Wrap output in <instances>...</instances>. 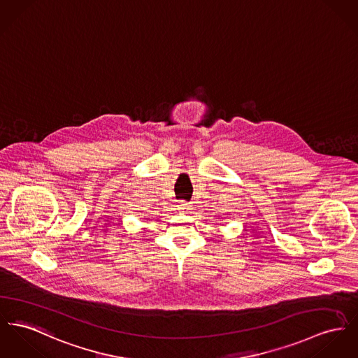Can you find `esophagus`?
<instances>
[{"instance_id":"obj_1","label":"esophagus","mask_w":358,"mask_h":358,"mask_svg":"<svg viewBox=\"0 0 358 358\" xmlns=\"http://www.w3.org/2000/svg\"><path fill=\"white\" fill-rule=\"evenodd\" d=\"M178 208H179L180 210H189L191 208V205L189 202H186V201H180V202L178 203Z\"/></svg>"}]
</instances>
